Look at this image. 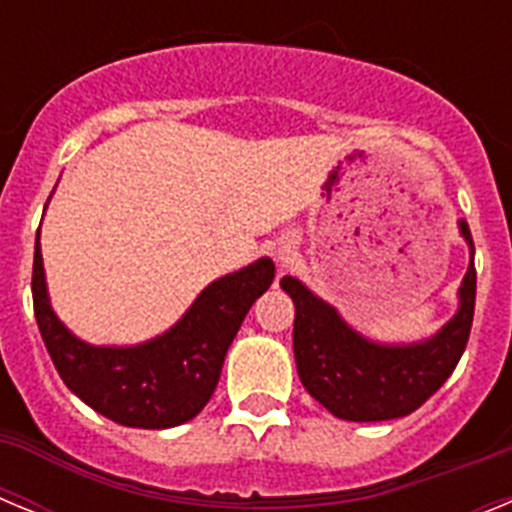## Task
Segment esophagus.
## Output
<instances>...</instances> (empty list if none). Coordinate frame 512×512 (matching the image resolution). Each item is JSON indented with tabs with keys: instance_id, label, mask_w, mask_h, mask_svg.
Returning a JSON list of instances; mask_svg holds the SVG:
<instances>
[{
	"instance_id": "esophagus-1",
	"label": "esophagus",
	"mask_w": 512,
	"mask_h": 512,
	"mask_svg": "<svg viewBox=\"0 0 512 512\" xmlns=\"http://www.w3.org/2000/svg\"><path fill=\"white\" fill-rule=\"evenodd\" d=\"M295 243H292V241H282V246H279L277 248V261H279V264H289V261H292V259H295Z\"/></svg>"
}]
</instances>
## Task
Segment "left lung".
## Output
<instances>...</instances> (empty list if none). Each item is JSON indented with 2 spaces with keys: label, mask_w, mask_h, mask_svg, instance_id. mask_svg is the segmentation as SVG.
Here are the masks:
<instances>
[{
  "label": "left lung",
  "mask_w": 512,
  "mask_h": 512,
  "mask_svg": "<svg viewBox=\"0 0 512 512\" xmlns=\"http://www.w3.org/2000/svg\"><path fill=\"white\" fill-rule=\"evenodd\" d=\"M459 233L472 253L459 287V310L425 341H372L297 277L279 282L295 302L292 346L300 382L336 418L354 423L405 418L451 377L467 348L477 297L474 243L467 220H459Z\"/></svg>",
  "instance_id": "1"
}]
</instances>
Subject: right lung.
Returning <instances> with one entry per match:
<instances>
[{"label":"right lung","mask_w":512,"mask_h":512,"mask_svg":"<svg viewBox=\"0 0 512 512\" xmlns=\"http://www.w3.org/2000/svg\"><path fill=\"white\" fill-rule=\"evenodd\" d=\"M274 282V261L259 259L202 289L182 318L135 346H92L58 320L45 284L40 233L33 259V307L63 384L104 418L128 428H174L210 402L246 312Z\"/></svg>","instance_id":"obj_1"}]
</instances>
